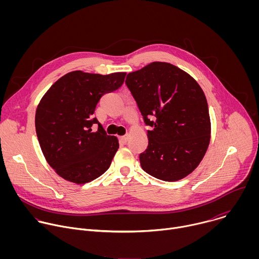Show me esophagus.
I'll use <instances>...</instances> for the list:
<instances>
[{
    "label": "esophagus",
    "instance_id": "obj_1",
    "mask_svg": "<svg viewBox=\"0 0 259 259\" xmlns=\"http://www.w3.org/2000/svg\"><path fill=\"white\" fill-rule=\"evenodd\" d=\"M128 137H129L128 135H123V136H120V137H119V139H120V141H121V142L126 143V142L128 141Z\"/></svg>",
    "mask_w": 259,
    "mask_h": 259
}]
</instances>
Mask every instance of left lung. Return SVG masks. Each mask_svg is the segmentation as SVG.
<instances>
[{"mask_svg":"<svg viewBox=\"0 0 259 259\" xmlns=\"http://www.w3.org/2000/svg\"><path fill=\"white\" fill-rule=\"evenodd\" d=\"M125 83L152 127L147 149L139 155L141 168L164 181L188 176L210 142L208 103L200 85L177 66L159 61L128 73Z\"/></svg>","mask_w":259,"mask_h":259,"instance_id":"1","label":"left lung"}]
</instances>
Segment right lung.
Masks as SVG:
<instances>
[{
	"mask_svg": "<svg viewBox=\"0 0 259 259\" xmlns=\"http://www.w3.org/2000/svg\"><path fill=\"white\" fill-rule=\"evenodd\" d=\"M126 72L109 75L70 71L57 80L35 112V132L48 164L65 180L83 184L102 175L119 149L93 118L99 99L119 89ZM97 123L94 133L92 126Z\"/></svg>",
	"mask_w": 259,
	"mask_h": 259,
	"instance_id": "add662e5",
	"label": "right lung"
}]
</instances>
